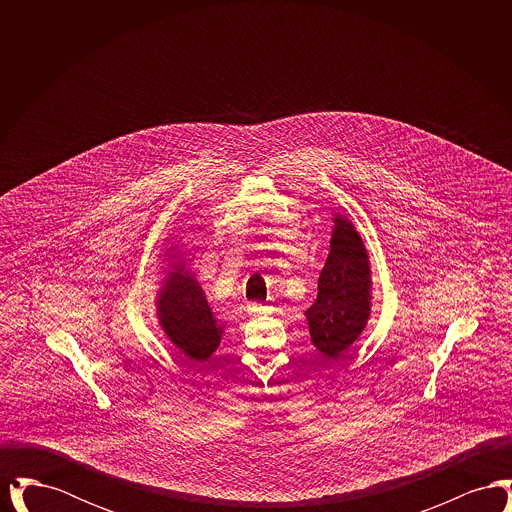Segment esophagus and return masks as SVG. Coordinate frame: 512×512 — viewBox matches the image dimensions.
<instances>
[{"mask_svg":"<svg viewBox=\"0 0 512 512\" xmlns=\"http://www.w3.org/2000/svg\"><path fill=\"white\" fill-rule=\"evenodd\" d=\"M249 315L251 317H259V315H263V313H267L268 307H263V305H257V303H253V305H249Z\"/></svg>","mask_w":512,"mask_h":512,"instance_id":"1","label":"esophagus"}]
</instances>
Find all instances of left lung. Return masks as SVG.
Segmentation results:
<instances>
[{"instance_id": "8db88e82", "label": "left lung", "mask_w": 512, "mask_h": 512, "mask_svg": "<svg viewBox=\"0 0 512 512\" xmlns=\"http://www.w3.org/2000/svg\"><path fill=\"white\" fill-rule=\"evenodd\" d=\"M370 288L365 244L353 222L336 213L317 301L305 311L313 345L324 357L336 359L361 336L370 317Z\"/></svg>"}]
</instances>
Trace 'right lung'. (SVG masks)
Wrapping results in <instances>:
<instances>
[{"instance_id":"right-lung-1","label":"right lung","mask_w":512,"mask_h":512,"mask_svg":"<svg viewBox=\"0 0 512 512\" xmlns=\"http://www.w3.org/2000/svg\"><path fill=\"white\" fill-rule=\"evenodd\" d=\"M157 315L167 338L190 359L203 361L219 347L222 324L194 276L174 265L157 297Z\"/></svg>"}]
</instances>
